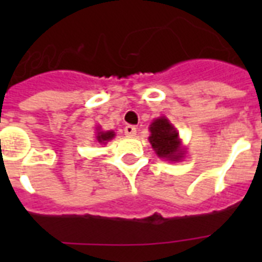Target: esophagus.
Instances as JSON below:
<instances>
[{"mask_svg":"<svg viewBox=\"0 0 262 262\" xmlns=\"http://www.w3.org/2000/svg\"><path fill=\"white\" fill-rule=\"evenodd\" d=\"M124 134H126L128 138H133V136L136 135V127L135 126H131V124H128V126L124 127Z\"/></svg>","mask_w":262,"mask_h":262,"instance_id":"34e87169","label":"esophagus"}]
</instances>
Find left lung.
Returning <instances> with one entry per match:
<instances>
[{"mask_svg":"<svg viewBox=\"0 0 262 262\" xmlns=\"http://www.w3.org/2000/svg\"><path fill=\"white\" fill-rule=\"evenodd\" d=\"M149 142L160 157L177 161L181 159L178 133L165 118H159L151 124Z\"/></svg>","mask_w":262,"mask_h":262,"instance_id":"obj_1","label":"left lung"}]
</instances>
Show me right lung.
Listing matches in <instances>:
<instances>
[{
	"mask_svg": "<svg viewBox=\"0 0 262 262\" xmlns=\"http://www.w3.org/2000/svg\"><path fill=\"white\" fill-rule=\"evenodd\" d=\"M115 134L113 133V131H106V133H98V136H97V140H98L99 143H105L107 142V140H110V139L114 138Z\"/></svg>",
	"mask_w": 262,
	"mask_h": 262,
	"instance_id": "add662e5",
	"label": "right lung"
}]
</instances>
